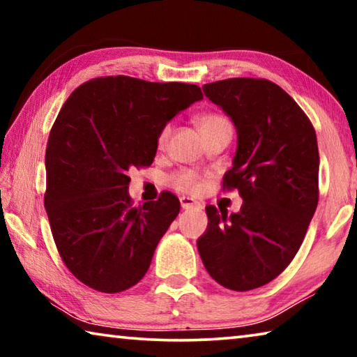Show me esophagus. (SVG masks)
<instances>
[{
    "label": "esophagus",
    "mask_w": 357,
    "mask_h": 357,
    "mask_svg": "<svg viewBox=\"0 0 357 357\" xmlns=\"http://www.w3.org/2000/svg\"><path fill=\"white\" fill-rule=\"evenodd\" d=\"M179 202H181V206H183V209H190V208L198 206V203L193 200V198H189V197H181Z\"/></svg>",
    "instance_id": "esophagus-1"
}]
</instances>
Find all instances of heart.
I'll return each instance as SVG.
<instances>
[{"label": "heart", "mask_w": 357, "mask_h": 357, "mask_svg": "<svg viewBox=\"0 0 357 357\" xmlns=\"http://www.w3.org/2000/svg\"><path fill=\"white\" fill-rule=\"evenodd\" d=\"M195 123H197L198 130H200V134L204 138L215 134L217 130H220L223 128H231L228 123V119L219 113H203L195 119ZM170 134H172V126L168 124L160 130L159 138H157L159 146H164V144L168 142ZM209 176H211L209 173H200V172L190 170V168H183V170L172 174L170 184L173 189H176L178 192L197 193L203 189Z\"/></svg>", "instance_id": "obj_1"}]
</instances>
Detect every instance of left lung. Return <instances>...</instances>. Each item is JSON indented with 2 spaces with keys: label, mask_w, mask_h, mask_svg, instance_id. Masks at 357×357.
<instances>
[{
  "label": "left lung",
  "mask_w": 357,
  "mask_h": 357,
  "mask_svg": "<svg viewBox=\"0 0 357 357\" xmlns=\"http://www.w3.org/2000/svg\"><path fill=\"white\" fill-rule=\"evenodd\" d=\"M203 93L236 128L223 189H238L244 203L229 217L206 206L197 247L217 283L249 291L283 273L304 241L318 204L317 134L291 96L264 78H228Z\"/></svg>",
  "instance_id": "left-lung-1"
}]
</instances>
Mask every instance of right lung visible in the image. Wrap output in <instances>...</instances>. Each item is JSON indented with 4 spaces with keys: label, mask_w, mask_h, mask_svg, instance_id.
Wrapping results in <instances>:
<instances>
[{
    "label": "right lung",
    "mask_w": 357,
    "mask_h": 357,
    "mask_svg": "<svg viewBox=\"0 0 357 357\" xmlns=\"http://www.w3.org/2000/svg\"><path fill=\"white\" fill-rule=\"evenodd\" d=\"M202 99L197 84L116 75L64 102L47 143L44 204L59 255L86 287L119 293L146 274L181 204L164 192L135 208L128 172L153 164L160 130Z\"/></svg>",
    "instance_id": "add662e5"
}]
</instances>
